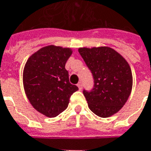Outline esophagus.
Returning <instances> with one entry per match:
<instances>
[{
  "instance_id": "obj_1",
  "label": "esophagus",
  "mask_w": 151,
  "mask_h": 151,
  "mask_svg": "<svg viewBox=\"0 0 151 151\" xmlns=\"http://www.w3.org/2000/svg\"><path fill=\"white\" fill-rule=\"evenodd\" d=\"M78 88H79V90H82L83 89V83H78Z\"/></svg>"
}]
</instances>
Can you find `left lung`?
Segmentation results:
<instances>
[{
    "label": "left lung",
    "instance_id": "1",
    "mask_svg": "<svg viewBox=\"0 0 151 151\" xmlns=\"http://www.w3.org/2000/svg\"><path fill=\"white\" fill-rule=\"evenodd\" d=\"M79 54L90 69L93 87L83 90L88 107L101 118L114 114L129 97L132 71L124 58L109 47L80 48Z\"/></svg>",
    "mask_w": 151,
    "mask_h": 151
}]
</instances>
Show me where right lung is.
Listing matches in <instances>:
<instances>
[{"mask_svg":"<svg viewBox=\"0 0 151 151\" xmlns=\"http://www.w3.org/2000/svg\"><path fill=\"white\" fill-rule=\"evenodd\" d=\"M72 50L48 46L29 58L24 70L26 95L34 108L47 117H55L66 109L69 99L78 90L69 83L65 64Z\"/></svg>","mask_w":151,"mask_h":151,"instance_id":"1","label":"right lung"}]
</instances>
